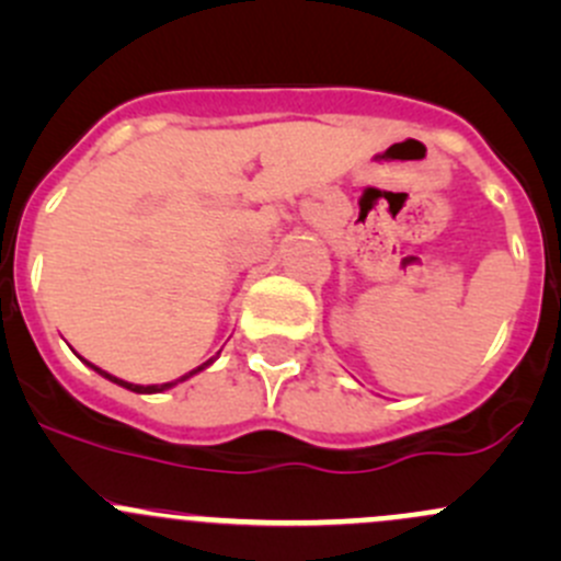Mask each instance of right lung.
<instances>
[{
  "label": "right lung",
  "mask_w": 561,
  "mask_h": 561,
  "mask_svg": "<svg viewBox=\"0 0 561 561\" xmlns=\"http://www.w3.org/2000/svg\"><path fill=\"white\" fill-rule=\"evenodd\" d=\"M89 366H92V364H89ZM206 366H208V364L197 366L195 371H190V375H184V377H181V380H190L192 375H197V371H201V369H206ZM92 369H94V371H100V375L107 377V380H111V382H116V386H124V388H127V390H135V393H160V390H168V388H173L175 382H181V380H175V382H165V386H133V382H124V380H118V377L107 375V371L98 369V366H92Z\"/></svg>",
  "instance_id": "obj_1"
}]
</instances>
